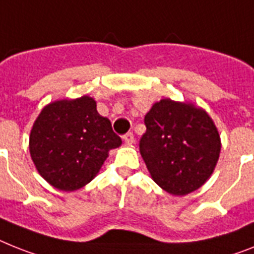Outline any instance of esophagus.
Here are the masks:
<instances>
[{"mask_svg": "<svg viewBox=\"0 0 254 254\" xmlns=\"http://www.w3.org/2000/svg\"><path fill=\"white\" fill-rule=\"evenodd\" d=\"M122 139L126 144H132V142L135 141V136H133V133H132V132H128V133L123 135Z\"/></svg>", "mask_w": 254, "mask_h": 254, "instance_id": "1", "label": "esophagus"}]
</instances>
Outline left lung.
I'll list each match as a JSON object with an SVG mask.
<instances>
[{
  "label": "left lung",
  "instance_id": "1",
  "mask_svg": "<svg viewBox=\"0 0 254 254\" xmlns=\"http://www.w3.org/2000/svg\"><path fill=\"white\" fill-rule=\"evenodd\" d=\"M142 160L153 180L169 193L183 196L200 188L213 173L221 139L210 117L193 105L161 100L144 118Z\"/></svg>",
  "mask_w": 254,
  "mask_h": 254
}]
</instances>
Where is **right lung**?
<instances>
[{"mask_svg":"<svg viewBox=\"0 0 254 254\" xmlns=\"http://www.w3.org/2000/svg\"><path fill=\"white\" fill-rule=\"evenodd\" d=\"M122 144L93 98L61 100L40 113L29 136V152L40 175L54 188L75 190L89 183L110 149Z\"/></svg>","mask_w":254,"mask_h":254,"instance_id":"obj_1","label":"right lung"}]
</instances>
